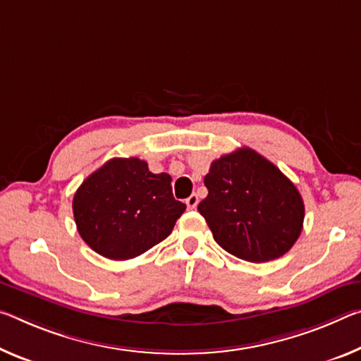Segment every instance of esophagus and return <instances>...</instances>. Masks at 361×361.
<instances>
[{
	"label": "esophagus",
	"mask_w": 361,
	"mask_h": 361,
	"mask_svg": "<svg viewBox=\"0 0 361 361\" xmlns=\"http://www.w3.org/2000/svg\"><path fill=\"white\" fill-rule=\"evenodd\" d=\"M197 204H199V197H197V194H191V196L186 199V207L190 209V210L196 209V207H197Z\"/></svg>",
	"instance_id": "esophagus-1"
}]
</instances>
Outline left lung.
Instances as JSON below:
<instances>
[{"label":"left lung","instance_id":"8db88e82","mask_svg":"<svg viewBox=\"0 0 361 361\" xmlns=\"http://www.w3.org/2000/svg\"><path fill=\"white\" fill-rule=\"evenodd\" d=\"M197 205L216 244L238 259L262 263L284 255L300 236V192L276 165L249 147L212 162Z\"/></svg>","mask_w":361,"mask_h":361}]
</instances>
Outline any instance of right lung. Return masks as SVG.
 Instances as JSON below:
<instances>
[{
  "label": "right lung",
  "instance_id": "add662e5",
  "mask_svg": "<svg viewBox=\"0 0 361 361\" xmlns=\"http://www.w3.org/2000/svg\"><path fill=\"white\" fill-rule=\"evenodd\" d=\"M169 173H152L138 157L111 159L73 196L77 230L94 252L135 259L164 241L186 205L171 192Z\"/></svg>",
  "mask_w": 361,
  "mask_h": 361
}]
</instances>
